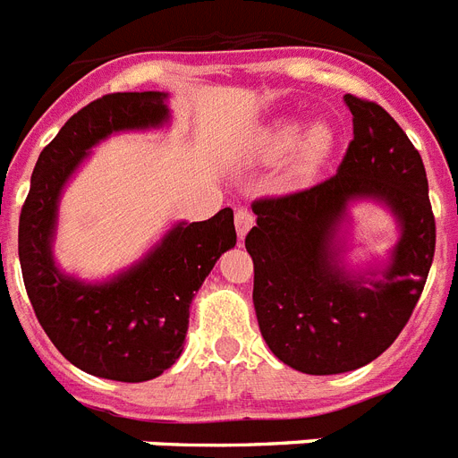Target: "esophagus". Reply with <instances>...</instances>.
Instances as JSON below:
<instances>
[{
    "instance_id": "34e87169",
    "label": "esophagus",
    "mask_w": 458,
    "mask_h": 458,
    "mask_svg": "<svg viewBox=\"0 0 458 458\" xmlns=\"http://www.w3.org/2000/svg\"><path fill=\"white\" fill-rule=\"evenodd\" d=\"M236 233H239V239H246V233L250 232V226L255 225V215H252L250 208H239L236 210Z\"/></svg>"
}]
</instances>
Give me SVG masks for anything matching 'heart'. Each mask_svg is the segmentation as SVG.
I'll return each mask as SVG.
<instances>
[{
  "instance_id": "1",
  "label": "heart",
  "mask_w": 458,
  "mask_h": 458,
  "mask_svg": "<svg viewBox=\"0 0 458 458\" xmlns=\"http://www.w3.org/2000/svg\"><path fill=\"white\" fill-rule=\"evenodd\" d=\"M331 148L333 134L328 127L317 125L307 130V123L298 118H284L274 123L269 131H265L262 144H259V151L267 160L286 158L293 151H298L295 153V167L305 174L319 170Z\"/></svg>"
}]
</instances>
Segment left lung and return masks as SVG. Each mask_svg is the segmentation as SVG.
I'll return each instance as SVG.
<instances>
[{
	"label": "left lung",
	"mask_w": 458,
	"mask_h": 458,
	"mask_svg": "<svg viewBox=\"0 0 458 458\" xmlns=\"http://www.w3.org/2000/svg\"><path fill=\"white\" fill-rule=\"evenodd\" d=\"M354 139L338 172L305 191L252 203L246 236L255 265L252 305L262 338L284 364L312 376L345 374L393 345L414 312L435 255L426 167L386 108L345 94ZM391 210L401 239L383 266L342 262L349 206Z\"/></svg>",
	"instance_id": "left-lung-1"
}]
</instances>
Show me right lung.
Masks as SVG:
<instances>
[{
	"mask_svg": "<svg viewBox=\"0 0 458 458\" xmlns=\"http://www.w3.org/2000/svg\"><path fill=\"white\" fill-rule=\"evenodd\" d=\"M170 123L165 91H118L72 115L39 153L18 222V258L32 310L65 360L91 376L141 383L179 360L189 307L222 252L236 246L233 210L177 222L144 258L106 281H82L54 258L58 200L91 148L118 131Z\"/></svg>",
	"mask_w": 458,
	"mask_h": 458,
	"instance_id": "obj_1",
	"label": "right lung"
}]
</instances>
